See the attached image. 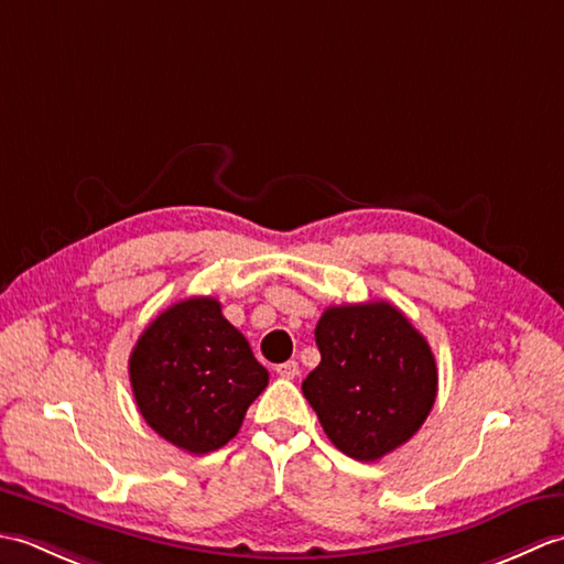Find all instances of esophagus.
<instances>
[{
  "instance_id": "34e87169",
  "label": "esophagus",
  "mask_w": 564,
  "mask_h": 564,
  "mask_svg": "<svg viewBox=\"0 0 564 564\" xmlns=\"http://www.w3.org/2000/svg\"><path fill=\"white\" fill-rule=\"evenodd\" d=\"M275 373H279L281 378L293 380L297 373H301V366H297V361H285V364L275 366Z\"/></svg>"
}]
</instances>
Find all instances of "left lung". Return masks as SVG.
Here are the masks:
<instances>
[{
  "mask_svg": "<svg viewBox=\"0 0 564 564\" xmlns=\"http://www.w3.org/2000/svg\"><path fill=\"white\" fill-rule=\"evenodd\" d=\"M315 341L322 361L303 394L334 446L373 463L416 434L436 402L438 370L404 313L386 301L334 305Z\"/></svg>",
  "mask_w": 564,
  "mask_h": 564,
  "instance_id": "left-lung-1",
  "label": "left lung"
}]
</instances>
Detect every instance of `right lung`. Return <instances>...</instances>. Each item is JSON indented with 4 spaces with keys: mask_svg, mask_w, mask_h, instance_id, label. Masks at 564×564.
I'll return each instance as SVG.
<instances>
[{
    "mask_svg": "<svg viewBox=\"0 0 564 564\" xmlns=\"http://www.w3.org/2000/svg\"><path fill=\"white\" fill-rule=\"evenodd\" d=\"M142 419L186 453L218 451L237 436L269 370L215 297H186L140 334L128 361Z\"/></svg>",
    "mask_w": 564,
    "mask_h": 564,
    "instance_id": "right-lung-1",
    "label": "right lung"
}]
</instances>
